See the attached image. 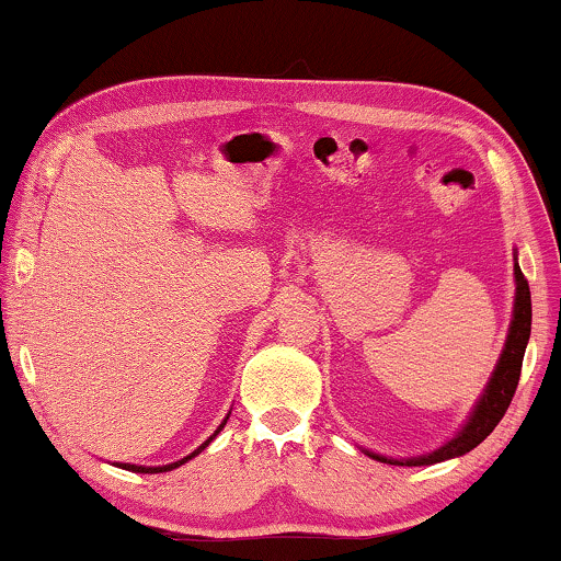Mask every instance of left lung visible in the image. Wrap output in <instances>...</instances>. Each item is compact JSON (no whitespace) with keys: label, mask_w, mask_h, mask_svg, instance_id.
Instances as JSON below:
<instances>
[{"label":"left lung","mask_w":561,"mask_h":561,"mask_svg":"<svg viewBox=\"0 0 561 561\" xmlns=\"http://www.w3.org/2000/svg\"><path fill=\"white\" fill-rule=\"evenodd\" d=\"M513 257H516V263H513L516 296H513V313H511L508 334H505V344H503L501 357H497V363H495V370H493V375H490L482 396L474 401L470 416H467L462 428H459V432L451 436L449 442H444L442 447L426 451V455L386 457V455H378V451H373V449L359 447L367 457L378 459V462H386V465H398V467L436 465V462H444V459H455V457L467 455V451L478 447L482 439H488L490 432L497 426V421H501L503 413L508 411L513 393H516V388H518L520 365H524L526 344H528V336H531V290H528V283L518 267V255H513Z\"/></svg>","instance_id":"1"}]
</instances>
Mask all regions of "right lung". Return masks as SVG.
<instances>
[{"label":"right lung","mask_w":561,"mask_h":561,"mask_svg":"<svg viewBox=\"0 0 561 561\" xmlns=\"http://www.w3.org/2000/svg\"><path fill=\"white\" fill-rule=\"evenodd\" d=\"M229 413H232V411H229ZM229 413H227V416H225V421H221V424L217 426V432H214V434L209 436V439H206V442L202 444V447H198V449H194V451H191V455H188V457H183V459H179V462H171V465H158V467H145V465H129V462H117V467H122V470H129V472H140V474H158V472H171V470H175V467L186 465V462H188V459H194L196 455H202V451H204L206 447H209V444H211L214 439H217V434H219V432H221V428H225V424H227Z\"/></svg>","instance_id":"add662e5"}]
</instances>
